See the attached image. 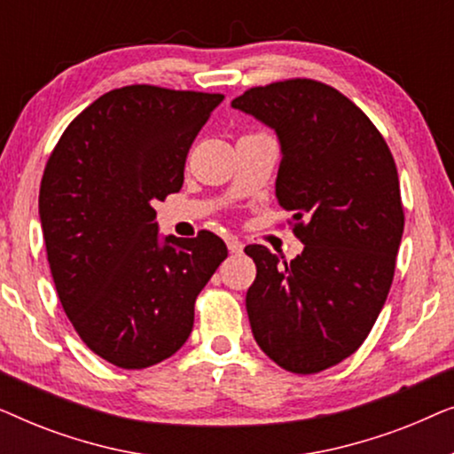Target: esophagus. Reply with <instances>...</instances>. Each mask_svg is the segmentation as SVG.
Returning <instances> with one entry per match:
<instances>
[{
    "instance_id": "34e87169",
    "label": "esophagus",
    "mask_w": 454,
    "mask_h": 454,
    "mask_svg": "<svg viewBox=\"0 0 454 454\" xmlns=\"http://www.w3.org/2000/svg\"><path fill=\"white\" fill-rule=\"evenodd\" d=\"M227 247H229V252H231V254L244 252V244H241V241L235 239V238H227Z\"/></svg>"
}]
</instances>
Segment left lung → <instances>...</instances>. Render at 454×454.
<instances>
[{
	"instance_id": "8db88e82",
	"label": "left lung",
	"mask_w": 454,
	"mask_h": 454,
	"mask_svg": "<svg viewBox=\"0 0 454 454\" xmlns=\"http://www.w3.org/2000/svg\"><path fill=\"white\" fill-rule=\"evenodd\" d=\"M231 107L275 129L277 200L303 244L291 262L246 247L254 339L281 368L316 374L359 349L387 301L405 227L395 159L368 115L316 80L256 86Z\"/></svg>"
}]
</instances>
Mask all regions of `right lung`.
<instances>
[{
  "label": "right lung",
  "instance_id": "1",
  "mask_svg": "<svg viewBox=\"0 0 454 454\" xmlns=\"http://www.w3.org/2000/svg\"><path fill=\"white\" fill-rule=\"evenodd\" d=\"M223 98L151 84L109 90L47 160L39 215L55 289L86 347L117 368L171 357L227 258L210 231L160 239L151 207L182 188L192 142Z\"/></svg>",
  "mask_w": 454,
  "mask_h": 454
}]
</instances>
